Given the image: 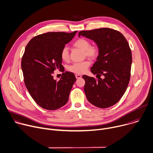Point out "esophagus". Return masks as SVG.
<instances>
[{"mask_svg": "<svg viewBox=\"0 0 153 153\" xmlns=\"http://www.w3.org/2000/svg\"><path fill=\"white\" fill-rule=\"evenodd\" d=\"M75 76H76V79H79V78H81L82 77V76H81V75H79V74H76V75H75Z\"/></svg>", "mask_w": 153, "mask_h": 153, "instance_id": "34e87169", "label": "esophagus"}]
</instances>
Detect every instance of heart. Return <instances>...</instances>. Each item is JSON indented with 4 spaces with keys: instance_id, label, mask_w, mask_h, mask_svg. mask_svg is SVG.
I'll list each match as a JSON object with an SVG mask.
<instances>
[{
    "instance_id": "heart-1",
    "label": "heart",
    "mask_w": 153,
    "mask_h": 153,
    "mask_svg": "<svg viewBox=\"0 0 153 153\" xmlns=\"http://www.w3.org/2000/svg\"><path fill=\"white\" fill-rule=\"evenodd\" d=\"M73 46L78 48L84 52V56L90 59L97 58L100 52V49L98 45H90V41L85 38H79L73 43ZM60 58L63 62H68L69 59V53L66 47H64L60 51ZM90 65L89 60H85L80 63H76L68 68L71 72L76 74H82L85 73Z\"/></svg>"
}]
</instances>
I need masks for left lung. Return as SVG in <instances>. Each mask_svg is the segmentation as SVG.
Returning <instances> with one entry per match:
<instances>
[{
  "instance_id": "1",
  "label": "left lung",
  "mask_w": 153,
  "mask_h": 153,
  "mask_svg": "<svg viewBox=\"0 0 153 153\" xmlns=\"http://www.w3.org/2000/svg\"><path fill=\"white\" fill-rule=\"evenodd\" d=\"M78 35L94 40L100 49L91 68L98 79L82 76L87 99L99 108L111 107L123 97L130 81L132 55L129 44L123 34L108 27L81 30ZM102 75L104 79L100 78Z\"/></svg>"
}]
</instances>
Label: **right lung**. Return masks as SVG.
I'll list each match as a JSON object with an SVG mask.
<instances>
[{"mask_svg": "<svg viewBox=\"0 0 153 153\" xmlns=\"http://www.w3.org/2000/svg\"><path fill=\"white\" fill-rule=\"evenodd\" d=\"M49 32L30 40L21 62L25 84L30 95L43 108L55 110L68 101L76 78L65 72L59 81L53 79L55 70L65 71L60 51L76 33Z\"/></svg>", "mask_w": 153, "mask_h": 153, "instance_id": "1", "label": "right lung"}]
</instances>
